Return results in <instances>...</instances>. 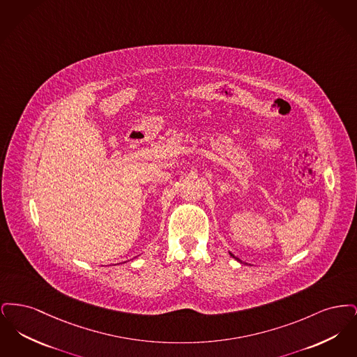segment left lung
<instances>
[{
    "instance_id": "8db88e82",
    "label": "left lung",
    "mask_w": 357,
    "mask_h": 357,
    "mask_svg": "<svg viewBox=\"0 0 357 357\" xmlns=\"http://www.w3.org/2000/svg\"><path fill=\"white\" fill-rule=\"evenodd\" d=\"M230 255H231V257H233V258H236V259H237V261H239V262H242V261H241V259H239V258H237V257H236V255H231V253H230Z\"/></svg>"
}]
</instances>
